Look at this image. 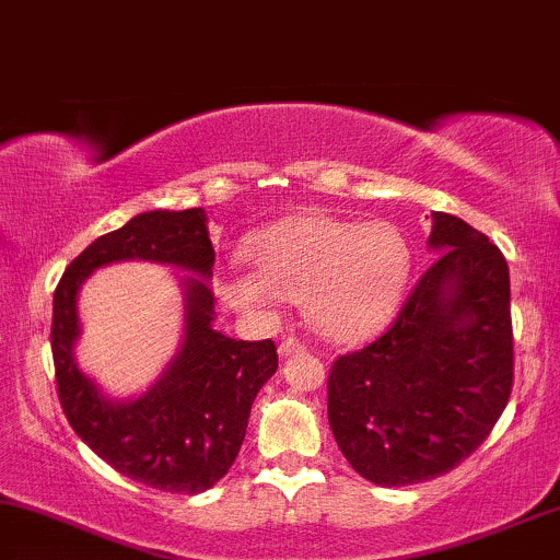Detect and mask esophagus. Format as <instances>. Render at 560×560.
Returning a JSON list of instances; mask_svg holds the SVG:
<instances>
[{
    "instance_id": "34e87169",
    "label": "esophagus",
    "mask_w": 560,
    "mask_h": 560,
    "mask_svg": "<svg viewBox=\"0 0 560 560\" xmlns=\"http://www.w3.org/2000/svg\"><path fill=\"white\" fill-rule=\"evenodd\" d=\"M303 345L299 340H293V337H288V340L280 342V355H293V353H301Z\"/></svg>"
}]
</instances>
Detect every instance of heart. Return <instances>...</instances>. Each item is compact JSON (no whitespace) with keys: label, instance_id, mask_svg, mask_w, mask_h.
Masks as SVG:
<instances>
[{"label":"heart","instance_id":"obj_1","mask_svg":"<svg viewBox=\"0 0 560 560\" xmlns=\"http://www.w3.org/2000/svg\"><path fill=\"white\" fill-rule=\"evenodd\" d=\"M248 259L254 269L228 265L220 275V295L233 312L272 324L282 301H301L314 332L332 342H358L382 329L412 269L397 225L327 215L280 220L252 241Z\"/></svg>","mask_w":560,"mask_h":560}]
</instances>
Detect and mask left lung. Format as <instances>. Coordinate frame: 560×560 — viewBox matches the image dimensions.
Wrapping results in <instances>:
<instances>
[{
  "label": "left lung",
  "instance_id": "obj_1",
  "mask_svg": "<svg viewBox=\"0 0 560 560\" xmlns=\"http://www.w3.org/2000/svg\"><path fill=\"white\" fill-rule=\"evenodd\" d=\"M425 269L382 337L340 355L327 382L337 446L384 488L446 475L501 418L514 384L509 265L462 218L431 212Z\"/></svg>",
  "mask_w": 560,
  "mask_h": 560
}]
</instances>
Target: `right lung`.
Returning <instances> with one entry per match:
<instances>
[{"label": "right lung", "mask_w": 560, "mask_h": 560, "mask_svg": "<svg viewBox=\"0 0 560 560\" xmlns=\"http://www.w3.org/2000/svg\"><path fill=\"white\" fill-rule=\"evenodd\" d=\"M142 258L184 268L185 335L164 374L129 400L108 398L77 365V293L95 268ZM215 248L202 207L150 210L95 238L54 291L51 353L61 410L116 472L165 493H202L231 470L257 392L278 371L272 340H233L212 327Z\"/></svg>", "instance_id": "obj_1"}]
</instances>
